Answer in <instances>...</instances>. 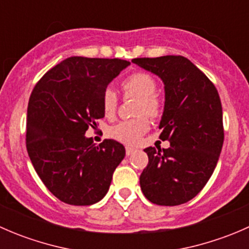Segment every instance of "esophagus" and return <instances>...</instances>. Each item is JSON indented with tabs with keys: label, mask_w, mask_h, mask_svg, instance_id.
<instances>
[{
	"label": "esophagus",
	"mask_w": 249,
	"mask_h": 249,
	"mask_svg": "<svg viewBox=\"0 0 249 249\" xmlns=\"http://www.w3.org/2000/svg\"><path fill=\"white\" fill-rule=\"evenodd\" d=\"M135 152H136V149H135V148H131V147H126V149H125V153H126L127 157H129V155H132Z\"/></svg>",
	"instance_id": "34e87169"
}]
</instances>
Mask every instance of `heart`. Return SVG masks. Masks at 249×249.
Masks as SVG:
<instances>
[{"label": "heart", "mask_w": 249, "mask_h": 249, "mask_svg": "<svg viewBox=\"0 0 249 249\" xmlns=\"http://www.w3.org/2000/svg\"><path fill=\"white\" fill-rule=\"evenodd\" d=\"M123 92L125 97H135L137 99L135 105V115L137 118L131 120L118 123L110 127V136L125 144H137L143 135L149 130L150 123L146 116L150 118H158L162 113V102L160 97L155 94L157 91V82L150 74L145 72H135L123 79ZM118 96L110 88L104 90L101 96L102 112L107 118L113 117L117 113ZM145 114L147 115H145Z\"/></svg>", "instance_id": "1"}]
</instances>
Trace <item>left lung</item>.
<instances>
[{"label": "left lung", "mask_w": 249, "mask_h": 249, "mask_svg": "<svg viewBox=\"0 0 249 249\" xmlns=\"http://www.w3.org/2000/svg\"><path fill=\"white\" fill-rule=\"evenodd\" d=\"M132 62L165 84L160 140L170 148H145L148 165L140 176L144 196L161 206H177L196 196L217 166L224 142L223 112L213 83L180 55L137 57Z\"/></svg>", "instance_id": "left-lung-1"}]
</instances>
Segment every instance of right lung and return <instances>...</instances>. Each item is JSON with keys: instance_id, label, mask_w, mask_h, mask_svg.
<instances>
[{"instance_id": "right-lung-1", "label": "right lung", "mask_w": 249, "mask_h": 249, "mask_svg": "<svg viewBox=\"0 0 249 249\" xmlns=\"http://www.w3.org/2000/svg\"><path fill=\"white\" fill-rule=\"evenodd\" d=\"M130 62L122 59L67 57L35 85L27 106L26 148L37 175L60 201L99 202L125 157L124 145L84 136L104 118L101 96Z\"/></svg>"}]
</instances>
